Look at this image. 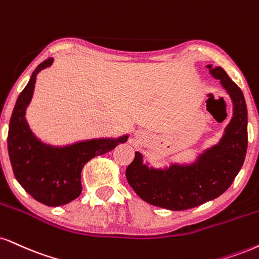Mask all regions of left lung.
Masks as SVG:
<instances>
[{"instance_id": "obj_1", "label": "left lung", "mask_w": 259, "mask_h": 259, "mask_svg": "<svg viewBox=\"0 0 259 259\" xmlns=\"http://www.w3.org/2000/svg\"><path fill=\"white\" fill-rule=\"evenodd\" d=\"M208 71L229 93L234 117L224 138L189 166L172 165L169 170L148 169L142 155L126 167L129 185L142 200L167 210L182 211L220 197L229 188L244 164L247 151V108L241 89L220 66L207 65Z\"/></svg>"}]
</instances>
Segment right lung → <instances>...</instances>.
<instances>
[{"mask_svg": "<svg viewBox=\"0 0 259 259\" xmlns=\"http://www.w3.org/2000/svg\"><path fill=\"white\" fill-rule=\"evenodd\" d=\"M52 62V58L40 62L20 93L9 121L7 141L14 176L21 187L47 206H60L82 193L80 174L84 165L126 142L127 136L92 140L62 148L47 146L37 140L25 120V110L32 98L37 74Z\"/></svg>", "mask_w": 259, "mask_h": 259, "instance_id": "right-lung-1", "label": "right lung"}]
</instances>
